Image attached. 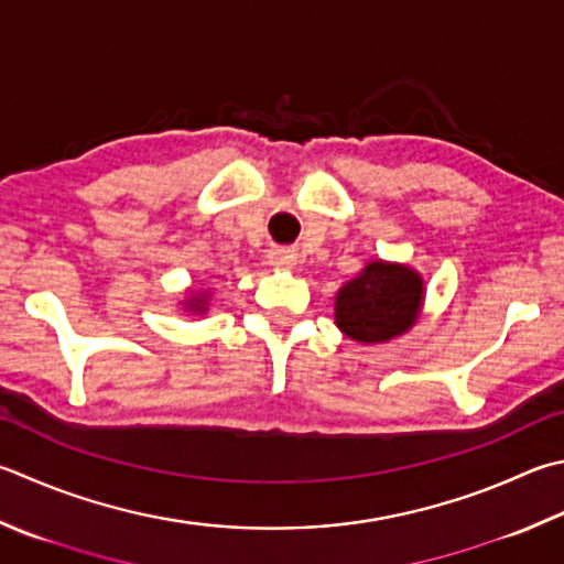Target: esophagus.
<instances>
[{
  "instance_id": "obj_1",
  "label": "esophagus",
  "mask_w": 564,
  "mask_h": 564,
  "mask_svg": "<svg viewBox=\"0 0 564 564\" xmlns=\"http://www.w3.org/2000/svg\"><path fill=\"white\" fill-rule=\"evenodd\" d=\"M270 264L278 270H294L296 264V252L294 250H272L270 252Z\"/></svg>"
}]
</instances>
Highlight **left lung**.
<instances>
[{"label": "left lung", "instance_id": "8db88e82", "mask_svg": "<svg viewBox=\"0 0 564 564\" xmlns=\"http://www.w3.org/2000/svg\"><path fill=\"white\" fill-rule=\"evenodd\" d=\"M422 306V274L405 262L378 258L336 292L334 318L350 341L388 344L417 324Z\"/></svg>", "mask_w": 564, "mask_h": 564}]
</instances>
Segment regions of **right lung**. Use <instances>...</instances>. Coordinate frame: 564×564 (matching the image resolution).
Returning <instances> with one entry per match:
<instances>
[{
    "label": "right lung",
    "mask_w": 564,
    "mask_h": 564,
    "mask_svg": "<svg viewBox=\"0 0 564 564\" xmlns=\"http://www.w3.org/2000/svg\"><path fill=\"white\" fill-rule=\"evenodd\" d=\"M208 300H210V292H208V290H204V292L191 290L178 304L184 306V312H191V314H206V312H208Z\"/></svg>",
    "instance_id": "obj_1"
}]
</instances>
